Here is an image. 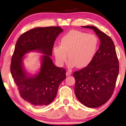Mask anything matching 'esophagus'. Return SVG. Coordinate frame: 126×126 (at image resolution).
Wrapping results in <instances>:
<instances>
[{
    "instance_id": "34e87169",
    "label": "esophagus",
    "mask_w": 126,
    "mask_h": 126,
    "mask_svg": "<svg viewBox=\"0 0 126 126\" xmlns=\"http://www.w3.org/2000/svg\"><path fill=\"white\" fill-rule=\"evenodd\" d=\"M70 75H71V73L70 72H68V71H67V73H66V75H67V77H68V76H70Z\"/></svg>"
}]
</instances>
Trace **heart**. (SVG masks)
I'll return each mask as SVG.
<instances>
[{
  "mask_svg": "<svg viewBox=\"0 0 126 126\" xmlns=\"http://www.w3.org/2000/svg\"><path fill=\"white\" fill-rule=\"evenodd\" d=\"M99 40L95 35L84 32L72 30L63 36L60 46L53 48V53L57 62L62 65L70 59V68H83L92 62L96 54Z\"/></svg>",
  "mask_w": 126,
  "mask_h": 126,
  "instance_id": "obj_1",
  "label": "heart"
}]
</instances>
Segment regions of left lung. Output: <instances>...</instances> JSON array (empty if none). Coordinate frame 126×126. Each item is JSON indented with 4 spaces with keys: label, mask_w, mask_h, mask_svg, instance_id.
<instances>
[{
    "label": "left lung",
    "mask_w": 126,
    "mask_h": 126,
    "mask_svg": "<svg viewBox=\"0 0 126 126\" xmlns=\"http://www.w3.org/2000/svg\"><path fill=\"white\" fill-rule=\"evenodd\" d=\"M93 30L100 41L94 59L88 67L73 73L75 94L81 104L96 108L110 99L119 73V63L113 41L93 26H82Z\"/></svg>",
    "instance_id": "1"
}]
</instances>
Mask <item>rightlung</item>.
Wrapping results in <instances>:
<instances>
[{
    "instance_id": "add662e5",
    "label": "right lung",
    "mask_w": 126,
    "mask_h": 126,
    "mask_svg": "<svg viewBox=\"0 0 126 126\" xmlns=\"http://www.w3.org/2000/svg\"><path fill=\"white\" fill-rule=\"evenodd\" d=\"M63 30L58 26L37 27L18 38L11 58L10 72L21 97L37 107L48 105L56 97L59 86L66 78V70L54 64L50 56L54 42ZM41 56L39 71L31 75L24 69V56L30 51Z\"/></svg>"
}]
</instances>
